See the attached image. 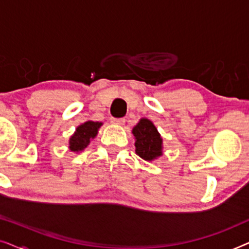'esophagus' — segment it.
Segmentation results:
<instances>
[{"mask_svg":"<svg viewBox=\"0 0 249 249\" xmlns=\"http://www.w3.org/2000/svg\"><path fill=\"white\" fill-rule=\"evenodd\" d=\"M124 118H113L111 120V122L112 124H118V125H124Z\"/></svg>","mask_w":249,"mask_h":249,"instance_id":"34e87169","label":"esophagus"}]
</instances>
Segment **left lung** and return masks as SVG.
<instances>
[{"instance_id":"8db88e82","label":"left lung","mask_w":249,"mask_h":249,"mask_svg":"<svg viewBox=\"0 0 249 249\" xmlns=\"http://www.w3.org/2000/svg\"><path fill=\"white\" fill-rule=\"evenodd\" d=\"M135 136L136 153L146 161H152L162 155V138L158 129L147 119H142L132 129Z\"/></svg>"}]
</instances>
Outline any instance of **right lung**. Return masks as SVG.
Here are the masks:
<instances>
[{"instance_id":"add662e5","label":"right lung","mask_w":249,"mask_h":249,"mask_svg":"<svg viewBox=\"0 0 249 249\" xmlns=\"http://www.w3.org/2000/svg\"><path fill=\"white\" fill-rule=\"evenodd\" d=\"M102 125L101 122H94V121H87L79 125L76 129L72 137L70 138L69 147L72 152H80L83 151L89 145L91 139H93L97 134L98 128Z\"/></svg>"}]
</instances>
